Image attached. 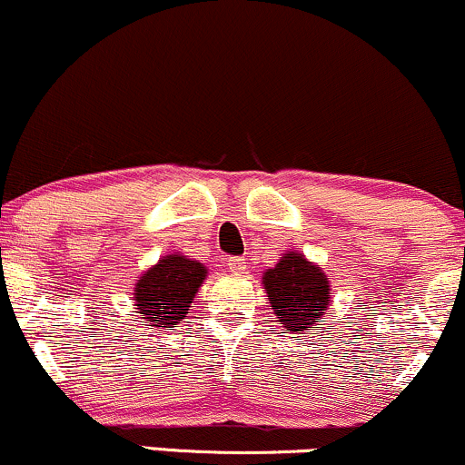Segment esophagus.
<instances>
[{"mask_svg":"<svg viewBox=\"0 0 465 465\" xmlns=\"http://www.w3.org/2000/svg\"><path fill=\"white\" fill-rule=\"evenodd\" d=\"M228 267H231V272H234V274H243V272L248 270L243 256H231V259H228Z\"/></svg>","mask_w":465,"mask_h":465,"instance_id":"obj_1","label":"esophagus"}]
</instances>
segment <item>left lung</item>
Here are the masks:
<instances>
[{
  "mask_svg": "<svg viewBox=\"0 0 465 465\" xmlns=\"http://www.w3.org/2000/svg\"><path fill=\"white\" fill-rule=\"evenodd\" d=\"M263 289L274 315L293 332L318 329L322 315L329 309L331 282L318 265L300 252H287L263 274Z\"/></svg>",
  "mask_w": 465,
  "mask_h": 465,
  "instance_id": "obj_1",
  "label": "left lung"
}]
</instances>
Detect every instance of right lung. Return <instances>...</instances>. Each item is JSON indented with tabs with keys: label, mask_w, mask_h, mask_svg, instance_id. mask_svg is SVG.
<instances>
[{
	"label": "right lung",
	"mask_w": 465,
	"mask_h": 465,
	"mask_svg": "<svg viewBox=\"0 0 465 465\" xmlns=\"http://www.w3.org/2000/svg\"><path fill=\"white\" fill-rule=\"evenodd\" d=\"M206 278V267L183 254H167L141 274L134 285L136 313L145 326L173 329L187 318L191 302Z\"/></svg>",
	"instance_id": "add662e5"
}]
</instances>
